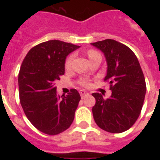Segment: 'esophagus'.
Wrapping results in <instances>:
<instances>
[{"label": "esophagus", "instance_id": "esophagus-1", "mask_svg": "<svg viewBox=\"0 0 160 160\" xmlns=\"http://www.w3.org/2000/svg\"><path fill=\"white\" fill-rule=\"evenodd\" d=\"M80 97H81V98H84L85 97H87V96L89 95V93H88L87 92H86V91H84V90H80Z\"/></svg>", "mask_w": 160, "mask_h": 160}]
</instances>
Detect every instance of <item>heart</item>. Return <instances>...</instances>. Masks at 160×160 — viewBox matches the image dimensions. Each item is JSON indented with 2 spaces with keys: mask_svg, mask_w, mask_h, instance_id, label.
Masks as SVG:
<instances>
[{
  "mask_svg": "<svg viewBox=\"0 0 160 160\" xmlns=\"http://www.w3.org/2000/svg\"><path fill=\"white\" fill-rule=\"evenodd\" d=\"M87 56L89 57V59L92 60L96 57H98V56H101V54L97 50L95 49H89L87 51ZM73 60V55H70V56H68V58L66 59V62H65V68L66 69H69L71 66H72V62ZM80 86H82L84 87H90V80L88 79H86V78H82L80 79V81H79Z\"/></svg>",
  "mask_w": 160,
  "mask_h": 160,
  "instance_id": "b5f03b06",
  "label": "heart"
}]
</instances>
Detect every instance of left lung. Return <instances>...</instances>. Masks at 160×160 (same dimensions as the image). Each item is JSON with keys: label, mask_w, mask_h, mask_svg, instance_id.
Wrapping results in <instances>:
<instances>
[{"label": "left lung", "mask_w": 160, "mask_h": 160, "mask_svg": "<svg viewBox=\"0 0 160 160\" xmlns=\"http://www.w3.org/2000/svg\"><path fill=\"white\" fill-rule=\"evenodd\" d=\"M104 52L111 96L104 99L101 93L92 96L95 122L103 130L118 134L130 128L141 114L147 91L144 74L134 53L128 46L113 39L92 42Z\"/></svg>", "instance_id": "1"}]
</instances>
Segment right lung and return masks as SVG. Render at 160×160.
Listing matches in <instances>:
<instances>
[{
	"mask_svg": "<svg viewBox=\"0 0 160 160\" xmlns=\"http://www.w3.org/2000/svg\"><path fill=\"white\" fill-rule=\"evenodd\" d=\"M80 46L60 40L41 42L30 49L19 73L20 104L34 127L56 135L70 127L80 100L76 89L62 97L55 81L65 73L67 56Z\"/></svg>",
	"mask_w": 160,
	"mask_h": 160,
	"instance_id": "obj_1",
	"label": "right lung"
}]
</instances>
